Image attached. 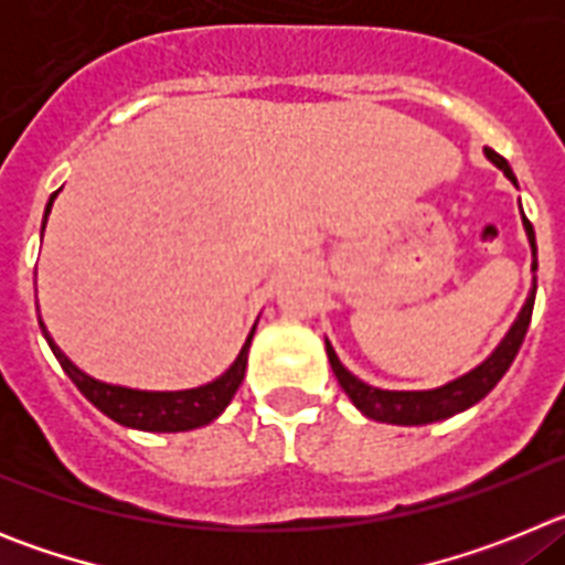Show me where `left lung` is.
<instances>
[{
  "label": "left lung",
  "mask_w": 565,
  "mask_h": 565,
  "mask_svg": "<svg viewBox=\"0 0 565 565\" xmlns=\"http://www.w3.org/2000/svg\"><path fill=\"white\" fill-rule=\"evenodd\" d=\"M487 158L495 163L498 169H503L509 181L515 183V174H512V167L507 163V158L495 152V149H483ZM523 228L529 234V246H532V271H537V246H535V228L532 223L523 217ZM535 291L537 286H532L529 291L526 306L518 313L515 326L509 328V333L503 337V342L498 344L495 353L481 362L476 371H469L467 376L456 379V382L444 384V387H436V391H379V387H371L364 384L362 379L353 376L351 371H344V364L339 362L337 351L331 348V342H326L328 348V362H331L333 373H337L342 391L351 396V402L356 404L359 411L367 418H376V422L387 424H404V427H413V424H433L441 422V418H450L456 413H463L467 407L481 402L492 387L503 379V373L509 371V364L515 362L518 351H521L523 337L529 331V322H532V308H535Z\"/></svg>",
  "instance_id": "obj_1"
}]
</instances>
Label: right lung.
I'll list each match as a JSON object with an SVG mask.
<instances>
[{"mask_svg":"<svg viewBox=\"0 0 565 565\" xmlns=\"http://www.w3.org/2000/svg\"><path fill=\"white\" fill-rule=\"evenodd\" d=\"M56 194H50L47 209H44V223H47V214ZM44 232V226H42ZM42 326V322H39ZM257 328V326H254ZM254 328L248 333L246 344L239 356L234 359V364L223 373L221 379L203 384V387H194V391H174V393H152V391H129V387H118V384H104L96 382L93 376L82 373L76 364L70 362L62 351L56 348V342L47 337L50 348L56 353V359L62 362L64 373L73 379L78 391L96 404L104 416H109L113 422L124 424V427H135V430H149V433H183L194 430V427H203V424L214 422L228 407L232 396L237 393V387L243 384L246 376V362H248V344H252Z\"/></svg>","mask_w":565,"mask_h":565,"instance_id":"right-lung-1","label":"right lung"}]
</instances>
